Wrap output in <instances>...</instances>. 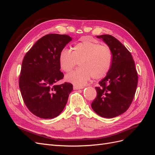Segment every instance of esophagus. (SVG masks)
I'll return each instance as SVG.
<instances>
[{
    "instance_id": "esophagus-1",
    "label": "esophagus",
    "mask_w": 155,
    "mask_h": 155,
    "mask_svg": "<svg viewBox=\"0 0 155 155\" xmlns=\"http://www.w3.org/2000/svg\"><path fill=\"white\" fill-rule=\"evenodd\" d=\"M74 90H79V89H82L84 87H80V86H78V85H74Z\"/></svg>"
}]
</instances>
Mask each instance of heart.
Returning a JSON list of instances; mask_svg holds the SVG:
<instances>
[{
  "instance_id": "obj_1",
  "label": "heart",
  "mask_w": 155,
  "mask_h": 155,
  "mask_svg": "<svg viewBox=\"0 0 155 155\" xmlns=\"http://www.w3.org/2000/svg\"><path fill=\"white\" fill-rule=\"evenodd\" d=\"M58 61L60 68L70 72L79 62L81 67L67 75L65 79L78 86L86 84L92 78L99 79L109 72L112 61L110 48L100 45L89 37H83L72 48V51L63 48L59 52Z\"/></svg>"
}]
</instances>
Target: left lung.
I'll list each match as a JSON object with an SVG mask.
<instances>
[{"instance_id": "left-lung-1", "label": "left lung", "mask_w": 155, "mask_h": 155, "mask_svg": "<svg viewBox=\"0 0 155 155\" xmlns=\"http://www.w3.org/2000/svg\"><path fill=\"white\" fill-rule=\"evenodd\" d=\"M110 48L111 67L96 87L97 96L91 107L97 114L114 118L129 109L138 85V74L132 55L122 43L110 35L96 36Z\"/></svg>"}]
</instances>
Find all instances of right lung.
I'll use <instances>...</instances> for the list:
<instances>
[{
	"instance_id": "add662e5",
	"label": "right lung",
	"mask_w": 155,
	"mask_h": 155,
	"mask_svg": "<svg viewBox=\"0 0 155 155\" xmlns=\"http://www.w3.org/2000/svg\"><path fill=\"white\" fill-rule=\"evenodd\" d=\"M72 38L51 34L41 37L26 54L22 63L19 88L28 109L43 119L59 116L66 105L73 85H58L64 77L58 57Z\"/></svg>"
}]
</instances>
